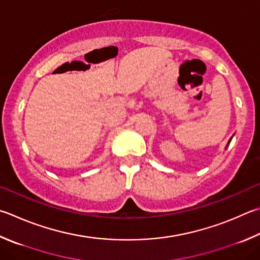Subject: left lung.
<instances>
[{
  "label": "left lung",
  "instance_id": "obj_1",
  "mask_svg": "<svg viewBox=\"0 0 260 260\" xmlns=\"http://www.w3.org/2000/svg\"><path fill=\"white\" fill-rule=\"evenodd\" d=\"M232 138H233V136H232ZM232 138H231V139L229 140V142H228V144H226V148H228V146H229V144H230V142H231V141H232ZM226 148H225V149H226Z\"/></svg>",
  "mask_w": 260,
  "mask_h": 260
}]
</instances>
